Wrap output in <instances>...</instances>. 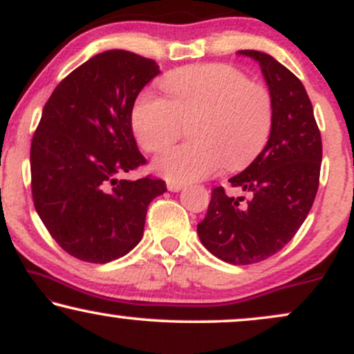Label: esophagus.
I'll return each instance as SVG.
<instances>
[{
  "mask_svg": "<svg viewBox=\"0 0 354 354\" xmlns=\"http://www.w3.org/2000/svg\"><path fill=\"white\" fill-rule=\"evenodd\" d=\"M168 189L171 191V193H178V191H181V189H183V185H181V183L168 181Z\"/></svg>",
  "mask_w": 354,
  "mask_h": 354,
  "instance_id": "1",
  "label": "esophagus"
}]
</instances>
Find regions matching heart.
Here are the masks:
<instances>
[{
	"label": "heart",
	"mask_w": 354,
	"mask_h": 354,
	"mask_svg": "<svg viewBox=\"0 0 354 354\" xmlns=\"http://www.w3.org/2000/svg\"><path fill=\"white\" fill-rule=\"evenodd\" d=\"M166 98L143 91L135 101L131 126L138 143L160 151L188 126L191 145L161 153L158 174L174 183L214 176L223 165L238 169L258 156L273 128V100L258 83L230 64L178 68L161 78Z\"/></svg>",
	"instance_id": "1"
}]
</instances>
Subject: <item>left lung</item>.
Returning a JSON list of instances; mask_svg holds the SVG:
<instances>
[{
  "mask_svg": "<svg viewBox=\"0 0 354 354\" xmlns=\"http://www.w3.org/2000/svg\"><path fill=\"white\" fill-rule=\"evenodd\" d=\"M238 55L261 68L273 100V128L253 163L230 178L250 200L214 188L198 236L223 261L253 265L278 253L306 219L318 191L323 146L301 81L266 53L241 50Z\"/></svg>",
  "mask_w": 354,
  "mask_h": 354,
  "instance_id": "left-lung-1",
  "label": "left lung"
}]
</instances>
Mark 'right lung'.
<instances>
[{
    "instance_id": "1",
    "label": "right lung",
    "mask_w": 354,
    "mask_h": 354,
    "mask_svg": "<svg viewBox=\"0 0 354 354\" xmlns=\"http://www.w3.org/2000/svg\"><path fill=\"white\" fill-rule=\"evenodd\" d=\"M156 61L124 50L89 58L56 86L31 141L35 208L55 241L81 261L109 263L143 238L156 178L121 180L145 165L131 126Z\"/></svg>"
}]
</instances>
